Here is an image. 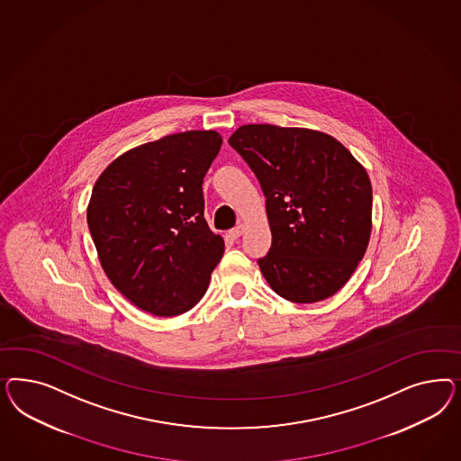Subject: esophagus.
<instances>
[{
    "mask_svg": "<svg viewBox=\"0 0 461 461\" xmlns=\"http://www.w3.org/2000/svg\"><path fill=\"white\" fill-rule=\"evenodd\" d=\"M241 235H243V224H238L233 230H230V237L233 240H238Z\"/></svg>",
    "mask_w": 461,
    "mask_h": 461,
    "instance_id": "1",
    "label": "esophagus"
}]
</instances>
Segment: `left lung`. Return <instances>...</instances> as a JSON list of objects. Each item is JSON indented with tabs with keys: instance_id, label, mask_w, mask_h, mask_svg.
Returning a JSON list of instances; mask_svg holds the SVG:
<instances>
[{
	"instance_id": "obj_1",
	"label": "left lung",
	"mask_w": 461,
	"mask_h": 461,
	"mask_svg": "<svg viewBox=\"0 0 461 461\" xmlns=\"http://www.w3.org/2000/svg\"><path fill=\"white\" fill-rule=\"evenodd\" d=\"M228 143L266 195L272 247L258 266L280 297L309 304L338 293L372 231V184L338 140L307 128L243 125Z\"/></svg>"
}]
</instances>
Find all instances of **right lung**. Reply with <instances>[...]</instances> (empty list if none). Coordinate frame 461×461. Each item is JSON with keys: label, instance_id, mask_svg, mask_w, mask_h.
<instances>
[{"label": "right lung", "instance_id": "right-lung-1", "mask_svg": "<svg viewBox=\"0 0 461 461\" xmlns=\"http://www.w3.org/2000/svg\"><path fill=\"white\" fill-rule=\"evenodd\" d=\"M221 143L212 130L149 141L113 160L93 187L87 226L99 262L113 285L150 314L193 309L223 257L203 197Z\"/></svg>", "mask_w": 461, "mask_h": 461}]
</instances>
